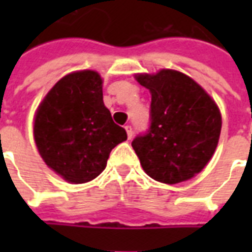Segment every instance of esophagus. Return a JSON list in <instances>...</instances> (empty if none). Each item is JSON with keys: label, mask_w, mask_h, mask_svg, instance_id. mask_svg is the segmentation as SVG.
Listing matches in <instances>:
<instances>
[{"label": "esophagus", "mask_w": 252, "mask_h": 252, "mask_svg": "<svg viewBox=\"0 0 252 252\" xmlns=\"http://www.w3.org/2000/svg\"><path fill=\"white\" fill-rule=\"evenodd\" d=\"M126 136H128V138L130 140V138H132V136H133V130H132V126H126Z\"/></svg>", "instance_id": "obj_1"}]
</instances>
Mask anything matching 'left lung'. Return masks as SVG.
I'll list each match as a JSON object with an SVG mask.
<instances>
[{"label":"left lung","mask_w":252,"mask_h":252,"mask_svg":"<svg viewBox=\"0 0 252 252\" xmlns=\"http://www.w3.org/2000/svg\"><path fill=\"white\" fill-rule=\"evenodd\" d=\"M136 80L152 94L149 129L132 141L144 171L166 184L191 179L217 148L222 126L219 107L197 82L178 70L136 74Z\"/></svg>","instance_id":"1"}]
</instances>
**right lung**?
I'll return each instance as SVG.
<instances>
[{
	"instance_id": "right-lung-1",
	"label": "right lung",
	"mask_w": 252,
	"mask_h": 252,
	"mask_svg": "<svg viewBox=\"0 0 252 252\" xmlns=\"http://www.w3.org/2000/svg\"><path fill=\"white\" fill-rule=\"evenodd\" d=\"M94 70L63 77L39 104L33 138L45 165L66 182H90L106 168L111 150L126 140L103 103Z\"/></svg>"
}]
</instances>
